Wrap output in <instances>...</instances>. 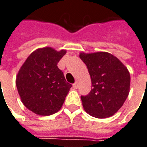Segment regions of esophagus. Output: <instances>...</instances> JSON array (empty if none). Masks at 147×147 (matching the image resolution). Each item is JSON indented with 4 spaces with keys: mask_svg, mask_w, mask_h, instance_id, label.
<instances>
[{
    "mask_svg": "<svg viewBox=\"0 0 147 147\" xmlns=\"http://www.w3.org/2000/svg\"><path fill=\"white\" fill-rule=\"evenodd\" d=\"M73 87H74V88H75V89H77V88H78V83L76 81V82L73 84Z\"/></svg>",
    "mask_w": 147,
    "mask_h": 147,
    "instance_id": "esophagus-1",
    "label": "esophagus"
}]
</instances>
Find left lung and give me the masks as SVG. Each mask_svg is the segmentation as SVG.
<instances>
[{"instance_id":"obj_1","label":"left lung","mask_w":147,"mask_h":147,"mask_svg":"<svg viewBox=\"0 0 147 147\" xmlns=\"http://www.w3.org/2000/svg\"><path fill=\"white\" fill-rule=\"evenodd\" d=\"M79 56L88 67L92 87L88 95L80 97L84 109L98 119L112 116L123 105L129 93L127 67L107 52L80 53Z\"/></svg>"}]
</instances>
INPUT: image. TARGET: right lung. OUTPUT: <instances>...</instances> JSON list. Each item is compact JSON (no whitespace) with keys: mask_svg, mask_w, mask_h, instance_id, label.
Instances as JSON below:
<instances>
[{"mask_svg":"<svg viewBox=\"0 0 147 147\" xmlns=\"http://www.w3.org/2000/svg\"><path fill=\"white\" fill-rule=\"evenodd\" d=\"M66 53L51 47L37 49L20 68L15 81L18 91L24 105L35 114L47 116L62 108L72 87L57 67Z\"/></svg>","mask_w":147,"mask_h":147,"instance_id":"right-lung-1","label":"right lung"}]
</instances>
